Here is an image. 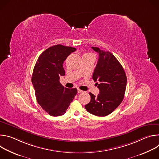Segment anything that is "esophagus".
<instances>
[{"label": "esophagus", "instance_id": "34e87169", "mask_svg": "<svg viewBox=\"0 0 159 159\" xmlns=\"http://www.w3.org/2000/svg\"><path fill=\"white\" fill-rule=\"evenodd\" d=\"M77 92H78V93L79 94V93H83V91L82 90H80L79 88H77Z\"/></svg>", "mask_w": 159, "mask_h": 159}]
</instances>
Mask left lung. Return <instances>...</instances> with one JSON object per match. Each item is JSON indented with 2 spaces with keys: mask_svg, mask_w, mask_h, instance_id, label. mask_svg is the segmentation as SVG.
<instances>
[{
  "mask_svg": "<svg viewBox=\"0 0 159 159\" xmlns=\"http://www.w3.org/2000/svg\"><path fill=\"white\" fill-rule=\"evenodd\" d=\"M92 48L99 53V60L93 73V79L99 89L95 96L90 93L91 99L85 105L90 114L106 116L116 109L121 103L126 87V75L122 65L109 52L98 47Z\"/></svg>",
  "mask_w": 159,
  "mask_h": 159,
  "instance_id": "obj_1",
  "label": "left lung"
}]
</instances>
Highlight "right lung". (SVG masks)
Returning <instances> with one entry per match:
<instances>
[{
  "label": "right lung",
  "instance_id": "add662e5",
  "mask_svg": "<svg viewBox=\"0 0 159 159\" xmlns=\"http://www.w3.org/2000/svg\"><path fill=\"white\" fill-rule=\"evenodd\" d=\"M76 48L57 44L39 57L32 75V84L38 104L50 116L64 115L77 93L76 88L67 89L60 82L64 76L63 61Z\"/></svg>",
  "mask_w": 159,
  "mask_h": 159
}]
</instances>
